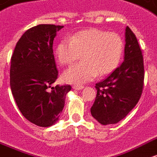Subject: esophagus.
Segmentation results:
<instances>
[{"label":"esophagus","instance_id":"obj_1","mask_svg":"<svg viewBox=\"0 0 157 157\" xmlns=\"http://www.w3.org/2000/svg\"><path fill=\"white\" fill-rule=\"evenodd\" d=\"M84 88V86L82 85H74L73 86V89H75V90H82Z\"/></svg>","mask_w":157,"mask_h":157}]
</instances>
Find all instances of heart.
<instances>
[{"mask_svg":"<svg viewBox=\"0 0 157 157\" xmlns=\"http://www.w3.org/2000/svg\"><path fill=\"white\" fill-rule=\"evenodd\" d=\"M123 48L120 35L93 28L61 40L55 54L58 62L64 67L71 66L82 55V62L62 75L65 82L81 84L91 81L97 75L104 76L114 71L121 60Z\"/></svg>","mask_w":157,"mask_h":157,"instance_id":"b5f03b06","label":"heart"}]
</instances>
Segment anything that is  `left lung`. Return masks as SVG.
<instances>
[{
  "instance_id": "obj_1",
  "label": "left lung",
  "mask_w": 157,
  "mask_h": 157,
  "mask_svg": "<svg viewBox=\"0 0 157 157\" xmlns=\"http://www.w3.org/2000/svg\"><path fill=\"white\" fill-rule=\"evenodd\" d=\"M142 51L133 31L126 26L125 60L107 77L96 84L92 117L102 125L116 124L126 117L140 100L144 86Z\"/></svg>"
}]
</instances>
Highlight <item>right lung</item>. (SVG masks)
I'll return each mask as SVG.
<instances>
[{
  "instance_id": "add662e5",
  "label": "right lung",
  "mask_w": 157,
  "mask_h": 157,
  "mask_svg": "<svg viewBox=\"0 0 157 157\" xmlns=\"http://www.w3.org/2000/svg\"><path fill=\"white\" fill-rule=\"evenodd\" d=\"M63 25L41 24L28 29L11 56L10 85L21 114L42 127L56 122L65 106L70 85L52 86L58 78L53 40Z\"/></svg>"
}]
</instances>
